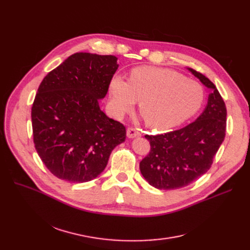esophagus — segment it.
I'll list each match as a JSON object with an SVG mask.
<instances>
[{
  "label": "esophagus",
  "instance_id": "obj_1",
  "mask_svg": "<svg viewBox=\"0 0 250 250\" xmlns=\"http://www.w3.org/2000/svg\"><path fill=\"white\" fill-rule=\"evenodd\" d=\"M141 135V132L139 131L138 129L133 128V127H129L127 129V136L129 138H134V137H138Z\"/></svg>",
  "mask_w": 250,
  "mask_h": 250
}]
</instances>
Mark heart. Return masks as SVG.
I'll return each instance as SVG.
<instances>
[{
	"instance_id": "heart-1",
	"label": "heart",
	"mask_w": 250,
	"mask_h": 250,
	"mask_svg": "<svg viewBox=\"0 0 250 250\" xmlns=\"http://www.w3.org/2000/svg\"><path fill=\"white\" fill-rule=\"evenodd\" d=\"M109 92L116 117L132 110L139 101L146 124L160 130L174 127L192 116L205 97L204 88L196 81L169 69L153 67L134 69L129 81L114 76Z\"/></svg>"
}]
</instances>
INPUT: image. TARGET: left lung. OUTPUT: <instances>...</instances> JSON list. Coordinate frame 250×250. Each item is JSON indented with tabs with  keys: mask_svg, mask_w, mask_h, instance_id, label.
<instances>
[{
	"mask_svg": "<svg viewBox=\"0 0 250 250\" xmlns=\"http://www.w3.org/2000/svg\"><path fill=\"white\" fill-rule=\"evenodd\" d=\"M210 89L205 111L192 123L164 134L146 135L150 151L139 164L145 179L158 189L182 188L206 174L226 135L225 103L216 85L188 68Z\"/></svg>",
	"mask_w": 250,
	"mask_h": 250,
	"instance_id": "left-lung-1",
	"label": "left lung"
}]
</instances>
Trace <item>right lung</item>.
I'll return each instance as SVG.
<instances>
[{
	"label": "right lung",
	"mask_w": 250,
	"mask_h": 250,
	"mask_svg": "<svg viewBox=\"0 0 250 250\" xmlns=\"http://www.w3.org/2000/svg\"><path fill=\"white\" fill-rule=\"evenodd\" d=\"M112 55L76 53L43 78L31 108L33 142L59 179L97 178L112 150L125 141L123 124L100 108L119 65Z\"/></svg>",
	"instance_id": "obj_1"
}]
</instances>
